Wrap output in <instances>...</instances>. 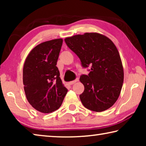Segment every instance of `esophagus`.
Returning <instances> with one entry per match:
<instances>
[{
    "label": "esophagus",
    "mask_w": 146,
    "mask_h": 146,
    "mask_svg": "<svg viewBox=\"0 0 146 146\" xmlns=\"http://www.w3.org/2000/svg\"><path fill=\"white\" fill-rule=\"evenodd\" d=\"M78 78H75V80H72V81H70V82H69V84H70V85H72V84H75V82H78Z\"/></svg>",
    "instance_id": "34e87169"
}]
</instances>
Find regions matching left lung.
<instances>
[{"instance_id": "8db88e82", "label": "left lung", "mask_w": 146, "mask_h": 146, "mask_svg": "<svg viewBox=\"0 0 146 146\" xmlns=\"http://www.w3.org/2000/svg\"><path fill=\"white\" fill-rule=\"evenodd\" d=\"M66 45L78 56L83 68L90 73L80 80L84 91L80 95L83 106L101 112L114 104L119 97L123 82V70L118 49L106 36L86 33L65 38Z\"/></svg>"}]
</instances>
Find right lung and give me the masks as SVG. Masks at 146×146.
<instances>
[{"mask_svg":"<svg viewBox=\"0 0 146 146\" xmlns=\"http://www.w3.org/2000/svg\"><path fill=\"white\" fill-rule=\"evenodd\" d=\"M63 40L55 39L38 44L27 56L23 68V84L27 100L44 113L60 107L68 92L56 67Z\"/></svg>","mask_w":146,"mask_h":146,"instance_id":"add662e5","label":"right lung"}]
</instances>
